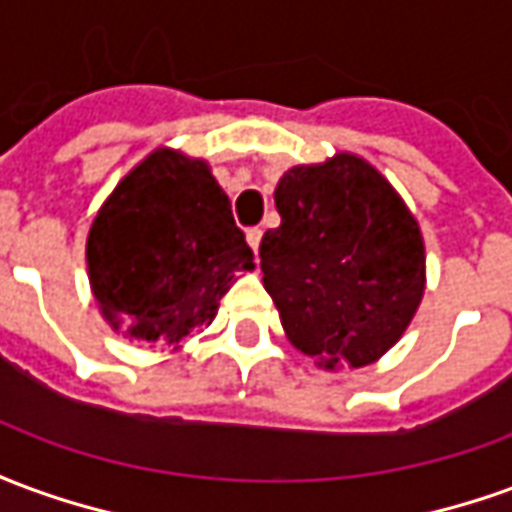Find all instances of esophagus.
I'll list each match as a JSON object with an SVG mask.
<instances>
[{
    "label": "esophagus",
    "mask_w": 512,
    "mask_h": 512,
    "mask_svg": "<svg viewBox=\"0 0 512 512\" xmlns=\"http://www.w3.org/2000/svg\"><path fill=\"white\" fill-rule=\"evenodd\" d=\"M260 241H263V230H249L246 233V244L252 246V252H260Z\"/></svg>",
    "instance_id": "1"
}]
</instances>
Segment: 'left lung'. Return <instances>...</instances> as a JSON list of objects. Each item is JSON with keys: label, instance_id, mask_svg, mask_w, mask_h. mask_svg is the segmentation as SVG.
Wrapping results in <instances>:
<instances>
[{"label": "left lung", "instance_id": "obj_1", "mask_svg": "<svg viewBox=\"0 0 512 512\" xmlns=\"http://www.w3.org/2000/svg\"><path fill=\"white\" fill-rule=\"evenodd\" d=\"M274 202L282 224L263 235L260 268L288 340L326 370L378 362L425 293L414 213L354 153L290 167Z\"/></svg>", "mask_w": 512, "mask_h": 512}]
</instances>
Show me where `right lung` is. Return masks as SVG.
Returning <instances> with one entry per match:
<instances>
[{
    "label": "right lung",
    "instance_id": "1",
    "mask_svg": "<svg viewBox=\"0 0 512 512\" xmlns=\"http://www.w3.org/2000/svg\"><path fill=\"white\" fill-rule=\"evenodd\" d=\"M255 255L208 161L156 147L120 180L87 233V277L106 323L175 351L202 332Z\"/></svg>",
    "mask_w": 512,
    "mask_h": 512
}]
</instances>
